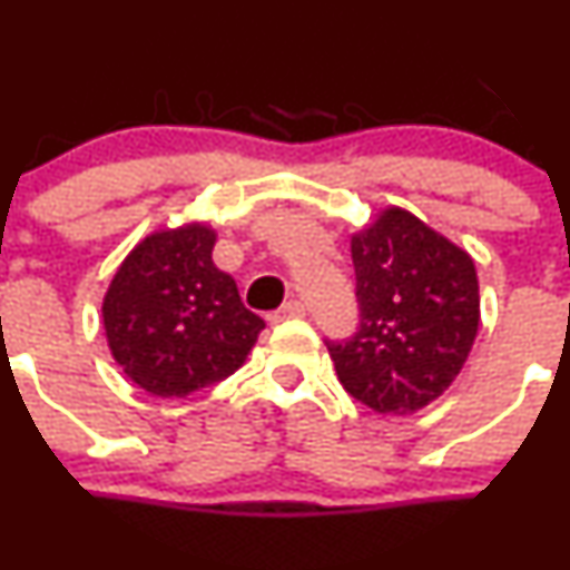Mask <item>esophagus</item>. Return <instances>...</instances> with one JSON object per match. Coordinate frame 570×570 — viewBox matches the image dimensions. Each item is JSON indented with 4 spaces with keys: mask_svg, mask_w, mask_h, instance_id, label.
Wrapping results in <instances>:
<instances>
[{
    "mask_svg": "<svg viewBox=\"0 0 570 570\" xmlns=\"http://www.w3.org/2000/svg\"><path fill=\"white\" fill-rule=\"evenodd\" d=\"M304 315V304L296 302V298H291V302H285L283 307L274 309L272 315H268V321H274V324H279V321H287V318H302Z\"/></svg>",
    "mask_w": 570,
    "mask_h": 570,
    "instance_id": "1",
    "label": "esophagus"
}]
</instances>
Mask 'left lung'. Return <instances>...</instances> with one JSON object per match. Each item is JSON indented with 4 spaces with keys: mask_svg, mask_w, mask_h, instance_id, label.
I'll list each match as a JSON object with an SVG mask.
<instances>
[{
    "mask_svg": "<svg viewBox=\"0 0 570 570\" xmlns=\"http://www.w3.org/2000/svg\"><path fill=\"white\" fill-rule=\"evenodd\" d=\"M360 330L326 343L337 380L376 413L410 415L449 391L479 330L474 257L387 205L352 235Z\"/></svg>",
    "mask_w": 570,
    "mask_h": 570,
    "instance_id": "obj_1",
    "label": "left lung"
}]
</instances>
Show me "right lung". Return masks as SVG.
I'll use <instances>...</instances> for the list:
<instances>
[{
  "label": "right lung",
  "instance_id": "1",
  "mask_svg": "<svg viewBox=\"0 0 570 570\" xmlns=\"http://www.w3.org/2000/svg\"><path fill=\"white\" fill-rule=\"evenodd\" d=\"M213 246L207 222L155 229L124 257L101 298L112 360L151 396L185 399L229 376L266 326L213 263Z\"/></svg>",
  "mask_w": 570,
  "mask_h": 570
}]
</instances>
